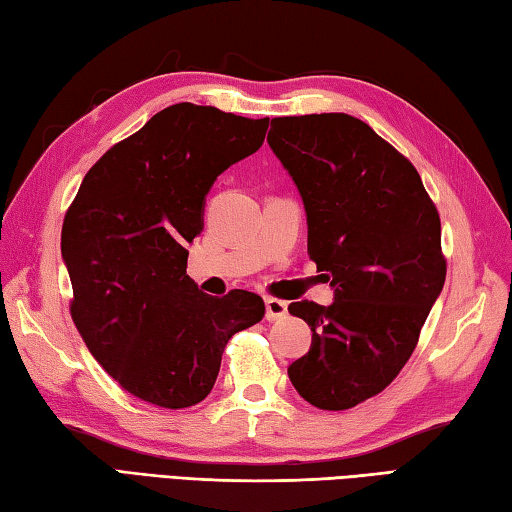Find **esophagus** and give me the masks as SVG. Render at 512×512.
<instances>
[{
	"instance_id": "obj_1",
	"label": "esophagus",
	"mask_w": 512,
	"mask_h": 512,
	"mask_svg": "<svg viewBox=\"0 0 512 512\" xmlns=\"http://www.w3.org/2000/svg\"><path fill=\"white\" fill-rule=\"evenodd\" d=\"M265 310L267 321H278V318H283L287 314V303L281 301V298H267Z\"/></svg>"
}]
</instances>
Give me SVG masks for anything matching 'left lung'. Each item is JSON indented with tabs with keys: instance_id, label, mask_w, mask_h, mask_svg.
I'll return each instance as SVG.
<instances>
[{
	"instance_id": "8db88e82",
	"label": "left lung",
	"mask_w": 512,
	"mask_h": 512,
	"mask_svg": "<svg viewBox=\"0 0 512 512\" xmlns=\"http://www.w3.org/2000/svg\"><path fill=\"white\" fill-rule=\"evenodd\" d=\"M269 147L301 191L307 252L332 305L289 314L312 330L289 381L321 410H350L397 379L446 283L441 220L412 162L345 113L274 118Z\"/></svg>"
}]
</instances>
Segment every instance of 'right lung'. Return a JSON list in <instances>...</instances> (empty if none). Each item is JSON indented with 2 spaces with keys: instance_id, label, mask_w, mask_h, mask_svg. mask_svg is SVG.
<instances>
[{
  "instance_id": "add662e5",
  "label": "right lung",
  "mask_w": 512,
  "mask_h": 512,
  "mask_svg": "<svg viewBox=\"0 0 512 512\" xmlns=\"http://www.w3.org/2000/svg\"><path fill=\"white\" fill-rule=\"evenodd\" d=\"M269 118L167 106L86 173L62 225L71 318L106 374L158 408L196 406L214 388L227 341L265 316L263 298L200 292L187 245L205 196L260 149Z\"/></svg>"
}]
</instances>
